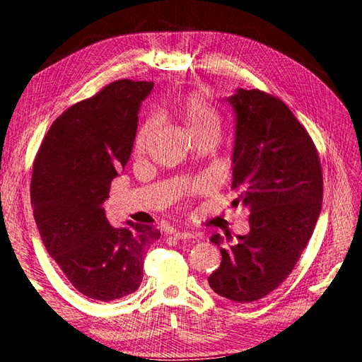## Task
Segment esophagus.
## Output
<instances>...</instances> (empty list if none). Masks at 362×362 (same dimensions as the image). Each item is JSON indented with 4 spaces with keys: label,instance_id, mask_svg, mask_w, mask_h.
<instances>
[{
    "label": "esophagus",
    "instance_id": "esophagus-1",
    "mask_svg": "<svg viewBox=\"0 0 362 362\" xmlns=\"http://www.w3.org/2000/svg\"><path fill=\"white\" fill-rule=\"evenodd\" d=\"M173 238L177 240H192L194 238V235L189 231H173Z\"/></svg>",
    "mask_w": 362,
    "mask_h": 362
}]
</instances>
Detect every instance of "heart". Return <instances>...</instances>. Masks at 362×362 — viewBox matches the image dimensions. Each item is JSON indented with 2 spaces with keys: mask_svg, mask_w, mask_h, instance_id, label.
Masks as SVG:
<instances>
[{
  "mask_svg": "<svg viewBox=\"0 0 362 362\" xmlns=\"http://www.w3.org/2000/svg\"><path fill=\"white\" fill-rule=\"evenodd\" d=\"M175 113H177L184 127L187 128L193 137L204 133H210V131H221V116H218L216 108L205 100L202 93H190L181 98L177 105H175ZM152 128H154V120L152 119H148L140 127L134 141V148L137 152L145 149L146 140ZM201 187L202 184H198L194 190H199Z\"/></svg>",
  "mask_w": 362,
  "mask_h": 362,
  "instance_id": "heart-1",
  "label": "heart"
}]
</instances>
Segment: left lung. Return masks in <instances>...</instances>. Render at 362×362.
<instances>
[{
	"label": "left lung",
	"mask_w": 362,
	"mask_h": 362,
	"mask_svg": "<svg viewBox=\"0 0 362 362\" xmlns=\"http://www.w3.org/2000/svg\"><path fill=\"white\" fill-rule=\"evenodd\" d=\"M235 116L233 206H246L249 233L210 238L222 262L208 284L245 303L264 298L286 279L310 242L322 210L323 178L310 134L278 98L238 87L226 98Z\"/></svg>",
	"instance_id": "8db88e82"
}]
</instances>
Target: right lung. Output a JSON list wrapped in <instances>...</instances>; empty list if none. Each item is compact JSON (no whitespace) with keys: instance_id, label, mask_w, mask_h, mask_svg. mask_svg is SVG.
Masks as SVG:
<instances>
[{"instance_id":"add662e5","label":"right lung","mask_w":362,"mask_h":362,"mask_svg":"<svg viewBox=\"0 0 362 362\" xmlns=\"http://www.w3.org/2000/svg\"><path fill=\"white\" fill-rule=\"evenodd\" d=\"M152 81L117 80L60 115L33 164L31 204L43 246L69 282L90 299L134 293L144 279L154 226H113L103 204L133 151L141 101Z\"/></svg>"}]
</instances>
